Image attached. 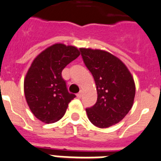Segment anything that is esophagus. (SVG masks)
Segmentation results:
<instances>
[{"instance_id": "1", "label": "esophagus", "mask_w": 161, "mask_h": 161, "mask_svg": "<svg viewBox=\"0 0 161 161\" xmlns=\"http://www.w3.org/2000/svg\"><path fill=\"white\" fill-rule=\"evenodd\" d=\"M82 96V91H80V92L79 93V94H77V97H79V98H80Z\"/></svg>"}]
</instances>
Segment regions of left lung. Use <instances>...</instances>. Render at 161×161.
Returning a JSON list of instances; mask_svg holds the SVG:
<instances>
[{"mask_svg":"<svg viewBox=\"0 0 161 161\" xmlns=\"http://www.w3.org/2000/svg\"><path fill=\"white\" fill-rule=\"evenodd\" d=\"M83 62L96 84L97 103L86 109L91 122L108 128L121 121L131 109L134 101L135 82L121 59L99 49L80 48Z\"/></svg>","mask_w":161,"mask_h":161,"instance_id":"1","label":"left lung"}]
</instances>
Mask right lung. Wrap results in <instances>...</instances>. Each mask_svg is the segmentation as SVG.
<instances>
[{"instance_id": "right-lung-1", "label": "right lung", "mask_w": 161, "mask_h": 161, "mask_svg": "<svg viewBox=\"0 0 161 161\" xmlns=\"http://www.w3.org/2000/svg\"><path fill=\"white\" fill-rule=\"evenodd\" d=\"M80 55L75 46L55 43L40 52L31 63L24 82L25 98L34 116L44 123H54L64 117L70 94L62 78L64 67Z\"/></svg>"}]
</instances>
